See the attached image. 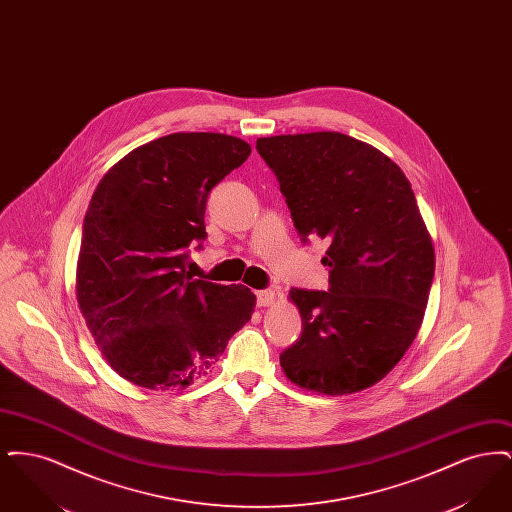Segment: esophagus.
<instances>
[{
	"instance_id": "1",
	"label": "esophagus",
	"mask_w": 512,
	"mask_h": 512,
	"mask_svg": "<svg viewBox=\"0 0 512 512\" xmlns=\"http://www.w3.org/2000/svg\"><path fill=\"white\" fill-rule=\"evenodd\" d=\"M255 297H257V305L259 307H268V305L274 303L276 293L272 292V290H259V292H255Z\"/></svg>"
}]
</instances>
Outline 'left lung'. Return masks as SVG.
<instances>
[{"instance_id":"left-lung-1","label":"left lung","mask_w":512,"mask_h":512,"mask_svg":"<svg viewBox=\"0 0 512 512\" xmlns=\"http://www.w3.org/2000/svg\"><path fill=\"white\" fill-rule=\"evenodd\" d=\"M301 242L328 240V292L292 288L303 330L280 355L293 384L343 395L382 380L411 347L434 280V245L411 182L340 132L257 140Z\"/></svg>"}]
</instances>
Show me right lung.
Wrapping results in <instances>:
<instances>
[{
  "mask_svg": "<svg viewBox=\"0 0 512 512\" xmlns=\"http://www.w3.org/2000/svg\"><path fill=\"white\" fill-rule=\"evenodd\" d=\"M251 147L215 132H178L136 147L107 172L82 224L78 305L109 365L149 390L207 376L251 318L244 286L194 280L190 245L207 238L205 207Z\"/></svg>",
  "mask_w": 512,
  "mask_h": 512,
  "instance_id": "right-lung-1",
  "label": "right lung"
}]
</instances>
